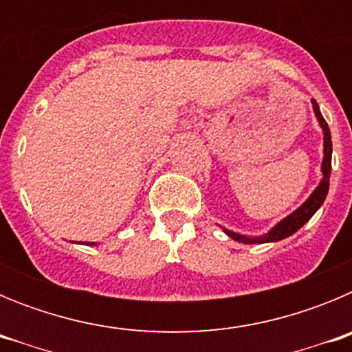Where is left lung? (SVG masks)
Returning <instances> with one entry per match:
<instances>
[{
    "instance_id": "left-lung-1",
    "label": "left lung",
    "mask_w": 352,
    "mask_h": 352,
    "mask_svg": "<svg viewBox=\"0 0 352 352\" xmlns=\"http://www.w3.org/2000/svg\"><path fill=\"white\" fill-rule=\"evenodd\" d=\"M312 109L314 114H316L317 121H319V125L322 129V135H324V149H322V164H321V173L322 178L319 182V185L316 186V190L310 194V197L301 204L298 210L292 211L291 214H287L285 219H282L280 222L273 226L266 234L263 236H247V234H239V232L229 231L226 227H222L223 232H226L229 238H232L234 241H241V243H270V241H280V239L289 238L291 234L303 227L305 223L309 222L310 219L314 217L319 208L322 206L324 203L326 195H328V188H329V174H331V132L328 129V123L322 118L321 111H319V105H317L316 100H312Z\"/></svg>"
}]
</instances>
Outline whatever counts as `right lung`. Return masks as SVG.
I'll return each mask as SVG.
<instances>
[{"label":"right lung","mask_w":352,"mask_h":352,"mask_svg":"<svg viewBox=\"0 0 352 352\" xmlns=\"http://www.w3.org/2000/svg\"><path fill=\"white\" fill-rule=\"evenodd\" d=\"M86 245H96V243H93V241H91V243H86Z\"/></svg>","instance_id":"1"}]
</instances>
